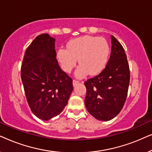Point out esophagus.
Returning <instances> with one entry per match:
<instances>
[{
  "label": "esophagus",
  "instance_id": "1",
  "mask_svg": "<svg viewBox=\"0 0 152 152\" xmlns=\"http://www.w3.org/2000/svg\"><path fill=\"white\" fill-rule=\"evenodd\" d=\"M79 84V82L78 81H76V80H73L72 81V84H73L74 86H75L77 84Z\"/></svg>",
  "mask_w": 152,
  "mask_h": 152
}]
</instances>
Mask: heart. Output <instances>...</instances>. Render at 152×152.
<instances>
[{
	"label": "heart",
	"instance_id": "obj_1",
	"mask_svg": "<svg viewBox=\"0 0 152 152\" xmlns=\"http://www.w3.org/2000/svg\"><path fill=\"white\" fill-rule=\"evenodd\" d=\"M109 55V45L104 38L83 36L74 39L67 43V49L60 48L57 52V59L64 72L70 73L76 70L77 78L82 79L90 73L95 75L102 71L107 65Z\"/></svg>",
	"mask_w": 152,
	"mask_h": 152
}]
</instances>
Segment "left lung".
<instances>
[{"label": "left lung", "instance_id": "8db88e82", "mask_svg": "<svg viewBox=\"0 0 152 152\" xmlns=\"http://www.w3.org/2000/svg\"><path fill=\"white\" fill-rule=\"evenodd\" d=\"M111 53L104 69L85 82V105L97 120L109 121L121 111L127 96L130 80L129 67L124 50L111 36Z\"/></svg>", "mask_w": 152, "mask_h": 152}]
</instances>
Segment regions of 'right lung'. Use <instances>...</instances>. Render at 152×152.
Wrapping results in <instances>:
<instances>
[{
	"label": "right lung",
	"mask_w": 152,
	"mask_h": 152,
	"mask_svg": "<svg viewBox=\"0 0 152 152\" xmlns=\"http://www.w3.org/2000/svg\"><path fill=\"white\" fill-rule=\"evenodd\" d=\"M55 43L48 34L37 37L26 50L20 70L31 111L45 121L61 113L73 90L72 79L56 59Z\"/></svg>",
	"instance_id": "1"
}]
</instances>
